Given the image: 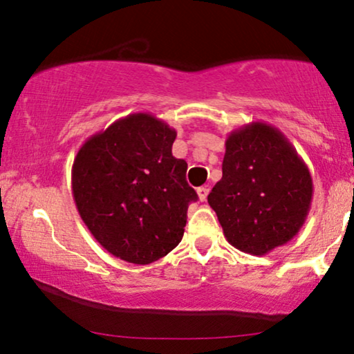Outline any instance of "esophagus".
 <instances>
[{"instance_id":"34e87169","label":"esophagus","mask_w":354,"mask_h":354,"mask_svg":"<svg viewBox=\"0 0 354 354\" xmlns=\"http://www.w3.org/2000/svg\"><path fill=\"white\" fill-rule=\"evenodd\" d=\"M196 193H198V198H200V201H206L207 193H209V188L200 187V188H196Z\"/></svg>"}]
</instances>
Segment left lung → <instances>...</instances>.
I'll use <instances>...</instances> for the list:
<instances>
[{
	"instance_id": "obj_1",
	"label": "left lung",
	"mask_w": 354,
	"mask_h": 354,
	"mask_svg": "<svg viewBox=\"0 0 354 354\" xmlns=\"http://www.w3.org/2000/svg\"><path fill=\"white\" fill-rule=\"evenodd\" d=\"M313 178L279 129L251 122L225 140L222 178L207 203L227 241L254 256L293 239L311 207Z\"/></svg>"
}]
</instances>
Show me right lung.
I'll return each instance as SVG.
<instances>
[{
    "mask_svg": "<svg viewBox=\"0 0 354 354\" xmlns=\"http://www.w3.org/2000/svg\"><path fill=\"white\" fill-rule=\"evenodd\" d=\"M177 132L135 113L95 133L77 153L72 195L91 235L115 258L149 264L176 248L188 205L187 162L172 156Z\"/></svg>",
    "mask_w": 354,
    "mask_h": 354,
    "instance_id": "obj_1",
    "label": "right lung"
}]
</instances>
